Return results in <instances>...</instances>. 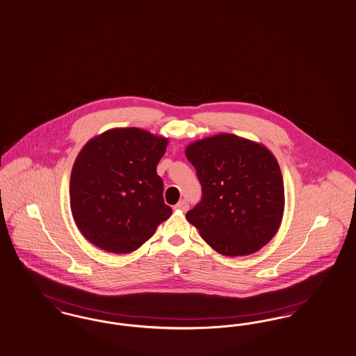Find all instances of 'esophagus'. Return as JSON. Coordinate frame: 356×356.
I'll list each match as a JSON object with an SVG mask.
<instances>
[{
  "label": "esophagus",
  "instance_id": "esophagus-1",
  "mask_svg": "<svg viewBox=\"0 0 356 356\" xmlns=\"http://www.w3.org/2000/svg\"><path fill=\"white\" fill-rule=\"evenodd\" d=\"M176 210H180V211H186L188 209H189V205H188V202L185 201V200H181V201H179L177 202V205L175 207Z\"/></svg>",
  "mask_w": 356,
  "mask_h": 356
}]
</instances>
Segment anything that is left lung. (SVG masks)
I'll return each instance as SVG.
<instances>
[{"label":"left lung","mask_w":356,"mask_h":356,"mask_svg":"<svg viewBox=\"0 0 356 356\" xmlns=\"http://www.w3.org/2000/svg\"><path fill=\"white\" fill-rule=\"evenodd\" d=\"M185 155L202 186V200L185 217L202 239L225 257L251 255L267 245L285 204L282 171L270 149L225 133L188 145Z\"/></svg>","instance_id":"1"}]
</instances>
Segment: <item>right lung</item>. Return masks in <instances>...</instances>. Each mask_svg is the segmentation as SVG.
<instances>
[{"label":"right lung","instance_id":"right-lung-1","mask_svg":"<svg viewBox=\"0 0 356 356\" xmlns=\"http://www.w3.org/2000/svg\"><path fill=\"white\" fill-rule=\"evenodd\" d=\"M168 139L138 127L92 138L74 160L70 202L86 239L113 254H129L171 217L156 165Z\"/></svg>","mask_w":356,"mask_h":356}]
</instances>
